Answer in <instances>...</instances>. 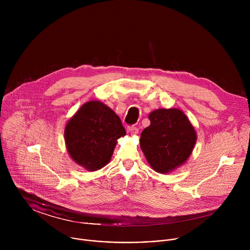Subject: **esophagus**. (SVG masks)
Masks as SVG:
<instances>
[{"label":"esophagus","instance_id":"1","mask_svg":"<svg viewBox=\"0 0 250 250\" xmlns=\"http://www.w3.org/2000/svg\"><path fill=\"white\" fill-rule=\"evenodd\" d=\"M128 131L130 132L131 135H134V134L138 133V128L136 126H129L128 127Z\"/></svg>","mask_w":250,"mask_h":250}]
</instances>
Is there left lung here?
<instances>
[{"label": "left lung", "instance_id": "8db88e82", "mask_svg": "<svg viewBox=\"0 0 250 250\" xmlns=\"http://www.w3.org/2000/svg\"><path fill=\"white\" fill-rule=\"evenodd\" d=\"M148 119L150 125L141 132L140 148L154 171L172 172L186 162L194 149V126L178 109H158Z\"/></svg>", "mask_w": 250, "mask_h": 250}]
</instances>
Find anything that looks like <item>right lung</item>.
I'll list each match as a JSON object with an SVG mask.
<instances>
[{
	"label": "right lung",
	"instance_id": "1",
	"mask_svg": "<svg viewBox=\"0 0 250 250\" xmlns=\"http://www.w3.org/2000/svg\"><path fill=\"white\" fill-rule=\"evenodd\" d=\"M125 135L121 119L100 101L85 103L68 121L64 130L69 155L88 171L108 164L117 140Z\"/></svg>",
	"mask_w": 250,
	"mask_h": 250
}]
</instances>
